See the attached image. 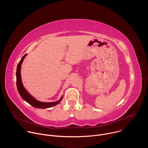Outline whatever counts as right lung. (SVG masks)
Returning <instances> with one entry per match:
<instances>
[{"label": "right lung", "mask_w": 148, "mask_h": 148, "mask_svg": "<svg viewBox=\"0 0 148 148\" xmlns=\"http://www.w3.org/2000/svg\"><path fill=\"white\" fill-rule=\"evenodd\" d=\"M27 56V54H25L20 61L18 64L16 70V85H17V88L19 94L20 95L21 97H22L25 101H26L27 103H29L32 106H33L34 108H41V109H46L51 108L55 105L58 104L61 101L62 99L63 96L61 97V98L54 102H41L36 99H35L32 95H31L29 92L26 90V88L23 87V83L22 81V78H21V74H20V70H21V66H22V64L24 58Z\"/></svg>", "instance_id": "1"}]
</instances>
